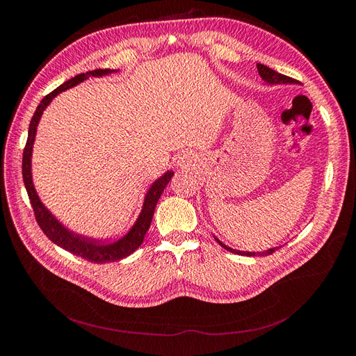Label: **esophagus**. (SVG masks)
I'll return each mask as SVG.
<instances>
[{
	"label": "esophagus",
	"instance_id": "34e87169",
	"mask_svg": "<svg viewBox=\"0 0 356 356\" xmlns=\"http://www.w3.org/2000/svg\"><path fill=\"white\" fill-rule=\"evenodd\" d=\"M190 163H191L190 154H181V156L178 157V165H179L181 168H187Z\"/></svg>",
	"mask_w": 356,
	"mask_h": 356
}]
</instances>
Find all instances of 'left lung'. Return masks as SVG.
<instances>
[{
	"instance_id": "1",
	"label": "left lung",
	"mask_w": 356,
	"mask_h": 356,
	"mask_svg": "<svg viewBox=\"0 0 356 356\" xmlns=\"http://www.w3.org/2000/svg\"><path fill=\"white\" fill-rule=\"evenodd\" d=\"M257 70H258V74H260V77L263 79V81H264L266 84L273 86V84H294V83H296L294 79L286 77V75H284V74H279V72H276L275 70L263 65V63H257ZM213 238H215V236H213ZM215 241H217V242L224 248V250H227V251H230V252H233V254L246 255V257H264V255H270V254H273V252L277 250V248H281V246H276V248H268V250L261 251V252H250V251H238V250H233V248H230V246H227V245H224L218 238H215Z\"/></svg>"
}]
</instances>
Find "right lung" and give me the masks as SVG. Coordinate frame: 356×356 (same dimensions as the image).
<instances>
[{
	"instance_id": "add662e5",
	"label": "right lung",
	"mask_w": 356,
	"mask_h": 356,
	"mask_svg": "<svg viewBox=\"0 0 356 356\" xmlns=\"http://www.w3.org/2000/svg\"><path fill=\"white\" fill-rule=\"evenodd\" d=\"M113 72H117V70H95V71L79 74V75H75L74 79L60 84L58 89H55L47 96H44L42 101L40 102V105L37 106L34 115H32V118H31L29 129H28V141H26V145L24 149V159H22V174H24L25 188L28 191L29 202L32 204V209H34L35 220L41 227V230L44 232V234L53 243H56L58 246L63 248V250L68 252H72L74 255L81 257V258H84V260H88L90 263H96V264L118 261V260H122V258H126L127 255H131L132 252H135L138 250L139 246H141V243L144 242V238H145V233L149 229V224H152L156 204L161 196V193H163L165 187L169 184L170 178L174 177V172L172 170L165 172L163 175L157 178L153 184L149 186L147 195L144 197L141 213L138 215V218H136L135 224L132 225V229L118 241L104 243L99 241L86 238V236H83V234H77V233L71 232L44 207V203L41 202L40 196L37 195V190L34 187V181H32V169H31L32 163L31 161H32V147H34L40 118H41L42 113H44V110L47 108V105L51 102V99L56 98L59 93L74 88V86L83 83L84 80H88L89 77H104V75H108Z\"/></svg>"
}]
</instances>
